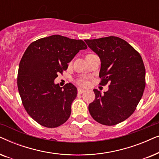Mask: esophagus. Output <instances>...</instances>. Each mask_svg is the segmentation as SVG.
<instances>
[{"mask_svg": "<svg viewBox=\"0 0 159 159\" xmlns=\"http://www.w3.org/2000/svg\"><path fill=\"white\" fill-rule=\"evenodd\" d=\"M84 92V90H82V89L78 88V90H77L78 94H82V93H83Z\"/></svg>", "mask_w": 159, "mask_h": 159, "instance_id": "esophagus-1", "label": "esophagus"}]
</instances>
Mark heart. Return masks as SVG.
Here are the masks:
<instances>
[{
    "mask_svg": "<svg viewBox=\"0 0 159 159\" xmlns=\"http://www.w3.org/2000/svg\"><path fill=\"white\" fill-rule=\"evenodd\" d=\"M76 82L80 86H85L88 84V82H87V80L85 78H79V79L77 80Z\"/></svg>",
    "mask_w": 159,
    "mask_h": 159,
    "instance_id": "heart-1",
    "label": "heart"
}]
</instances>
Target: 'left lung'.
Returning a JSON list of instances; mask_svg holds the SVG:
<instances>
[{
	"mask_svg": "<svg viewBox=\"0 0 159 159\" xmlns=\"http://www.w3.org/2000/svg\"><path fill=\"white\" fill-rule=\"evenodd\" d=\"M84 41L101 59L100 84H109L104 94L93 90L95 98L89 105V112L101 125H117L133 114L143 96L145 69L142 57L132 45L118 37Z\"/></svg>",
	"mask_w": 159,
	"mask_h": 159,
	"instance_id": "left-lung-1",
	"label": "left lung"
}]
</instances>
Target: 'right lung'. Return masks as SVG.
Here are the masks:
<instances>
[{
  "label": "right lung",
  "mask_w": 159,
  "mask_h": 159,
  "mask_svg": "<svg viewBox=\"0 0 159 159\" xmlns=\"http://www.w3.org/2000/svg\"><path fill=\"white\" fill-rule=\"evenodd\" d=\"M87 48L83 40L54 34L34 41L25 51L17 85L27 114L40 125L54 128L68 120L77 89L71 83L60 88L54 80L80 50Z\"/></svg>",
  "instance_id": "obj_1"
}]
</instances>
